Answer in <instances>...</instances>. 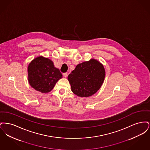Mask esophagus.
<instances>
[{"label":"esophagus","mask_w":150,"mask_h":150,"mask_svg":"<svg viewBox=\"0 0 150 150\" xmlns=\"http://www.w3.org/2000/svg\"><path fill=\"white\" fill-rule=\"evenodd\" d=\"M63 76H64V78H67V72L64 73V74H63Z\"/></svg>","instance_id":"obj_1"}]
</instances>
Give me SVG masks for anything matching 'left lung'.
I'll use <instances>...</instances> for the list:
<instances>
[{
	"mask_svg": "<svg viewBox=\"0 0 150 150\" xmlns=\"http://www.w3.org/2000/svg\"><path fill=\"white\" fill-rule=\"evenodd\" d=\"M105 75L103 65L98 60L91 58L78 64L67 79L73 93L80 97H88L100 89Z\"/></svg>",
	"mask_w": 150,
	"mask_h": 150,
	"instance_id": "left-lung-1",
	"label": "left lung"
}]
</instances>
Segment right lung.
<instances>
[{"label":"right lung","mask_w":150,"mask_h":150,"mask_svg":"<svg viewBox=\"0 0 150 150\" xmlns=\"http://www.w3.org/2000/svg\"><path fill=\"white\" fill-rule=\"evenodd\" d=\"M30 86L42 93L50 92L57 81L62 78L59 70L48 58L40 56L33 59L28 67Z\"/></svg>","instance_id":"right-lung-1"}]
</instances>
